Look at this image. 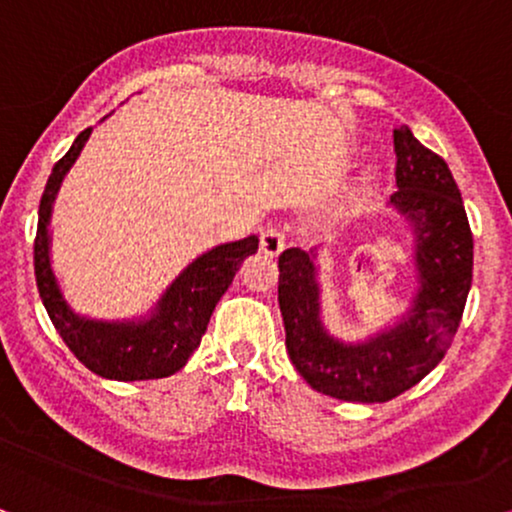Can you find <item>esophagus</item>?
Instances as JSON below:
<instances>
[{
	"label": "esophagus",
	"mask_w": 512,
	"mask_h": 512,
	"mask_svg": "<svg viewBox=\"0 0 512 512\" xmlns=\"http://www.w3.org/2000/svg\"><path fill=\"white\" fill-rule=\"evenodd\" d=\"M260 248L264 255L278 257L285 248V234L281 227H267L260 236Z\"/></svg>",
	"instance_id": "1"
}]
</instances>
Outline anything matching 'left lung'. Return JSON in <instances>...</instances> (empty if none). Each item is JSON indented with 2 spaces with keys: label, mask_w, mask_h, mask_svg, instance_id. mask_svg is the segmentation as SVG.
I'll return each instance as SVG.
<instances>
[{
  "label": "left lung",
  "mask_w": 512,
  "mask_h": 512,
  "mask_svg": "<svg viewBox=\"0 0 512 512\" xmlns=\"http://www.w3.org/2000/svg\"><path fill=\"white\" fill-rule=\"evenodd\" d=\"M393 208L417 236L419 290L400 323L360 344L327 335L320 320L316 250L278 257V306L292 365L318 393L349 403H386L419 384L445 358L473 281V234L447 163L407 126L393 131Z\"/></svg>",
  "instance_id": "1"
}]
</instances>
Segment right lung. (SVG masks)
<instances>
[{
  "mask_svg": "<svg viewBox=\"0 0 512 512\" xmlns=\"http://www.w3.org/2000/svg\"><path fill=\"white\" fill-rule=\"evenodd\" d=\"M88 135L91 128L81 131L67 154L53 166L39 201L37 238H34V276H37L39 297L58 335L91 372L117 381L170 377L182 370L189 356L199 349L217 302L234 281L245 257L255 255L260 238L248 236L243 241L217 245L206 255L196 257L175 278L147 320L105 323V320L77 316L65 302L51 271L49 220L60 182L77 161Z\"/></svg>",
  "mask_w": 512,
  "mask_h": 512,
  "instance_id": "1",
  "label": "right lung"
}]
</instances>
